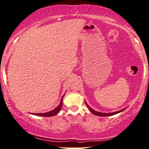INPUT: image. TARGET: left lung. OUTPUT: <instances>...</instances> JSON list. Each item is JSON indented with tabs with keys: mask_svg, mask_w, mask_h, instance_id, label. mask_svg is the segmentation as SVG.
Here are the masks:
<instances>
[{
	"mask_svg": "<svg viewBox=\"0 0 149 149\" xmlns=\"http://www.w3.org/2000/svg\"><path fill=\"white\" fill-rule=\"evenodd\" d=\"M86 105H87V107H88V108L89 109V110L91 111L92 113H93L94 115H96V116H101V117H102V116H113V115L117 114V113H118L123 111L124 110V109H122V110L119 111H116V112H114V113H103L96 112V111H94L93 109H91V107H89L88 105L87 104H86Z\"/></svg>",
	"mask_w": 149,
	"mask_h": 149,
	"instance_id": "left-lung-1",
	"label": "left lung"
}]
</instances>
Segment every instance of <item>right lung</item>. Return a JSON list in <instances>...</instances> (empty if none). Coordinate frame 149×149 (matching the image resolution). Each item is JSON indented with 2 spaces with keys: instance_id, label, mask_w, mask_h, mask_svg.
<instances>
[{
  "instance_id": "add662e5",
  "label": "right lung",
  "mask_w": 149,
  "mask_h": 149,
  "mask_svg": "<svg viewBox=\"0 0 149 149\" xmlns=\"http://www.w3.org/2000/svg\"><path fill=\"white\" fill-rule=\"evenodd\" d=\"M63 96H63L61 100L59 105H58L56 109H54V110L51 111L50 112L45 113H34L33 115H36V116H44V117H51V116H55V115L61 109L62 106H63Z\"/></svg>"
}]
</instances>
